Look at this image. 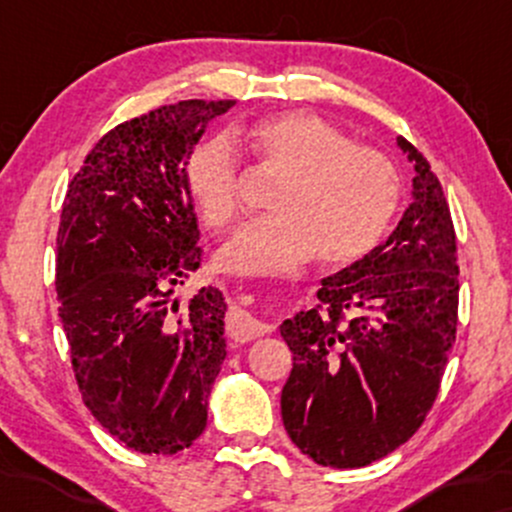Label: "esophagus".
Wrapping results in <instances>:
<instances>
[{"mask_svg": "<svg viewBox=\"0 0 512 512\" xmlns=\"http://www.w3.org/2000/svg\"><path fill=\"white\" fill-rule=\"evenodd\" d=\"M267 332H272V325L257 320L255 315H250L248 310L236 308L231 315H228V334L236 342H252V339L264 337Z\"/></svg>", "mask_w": 512, "mask_h": 512, "instance_id": "obj_1", "label": "esophagus"}]
</instances>
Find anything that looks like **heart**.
I'll return each instance as SVG.
<instances>
[{
  "instance_id": "heart-1",
  "label": "heart",
  "mask_w": 512,
  "mask_h": 512,
  "mask_svg": "<svg viewBox=\"0 0 512 512\" xmlns=\"http://www.w3.org/2000/svg\"><path fill=\"white\" fill-rule=\"evenodd\" d=\"M260 166L281 175L267 219L245 226L219 252L233 274H281L317 250L325 264H349L385 236L399 204L397 170L313 113L262 117L236 134ZM192 202L211 231L238 219V161L221 137L192 146L182 166Z\"/></svg>"
}]
</instances>
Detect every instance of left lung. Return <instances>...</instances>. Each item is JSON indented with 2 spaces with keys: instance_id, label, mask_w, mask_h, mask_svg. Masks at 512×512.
<instances>
[{
  "instance_id": "8db88e82",
  "label": "left lung",
  "mask_w": 512,
  "mask_h": 512,
  "mask_svg": "<svg viewBox=\"0 0 512 512\" xmlns=\"http://www.w3.org/2000/svg\"><path fill=\"white\" fill-rule=\"evenodd\" d=\"M411 204L368 255L322 279L313 310L284 320L293 370L281 419L322 467L354 469L390 455L433 407L457 330V240L443 187L419 151Z\"/></svg>"
}]
</instances>
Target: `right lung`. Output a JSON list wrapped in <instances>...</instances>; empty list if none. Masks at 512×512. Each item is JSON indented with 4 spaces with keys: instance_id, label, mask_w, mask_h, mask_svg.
<instances>
[{
    "instance_id": "add662e5",
    "label": "right lung",
    "mask_w": 512,
    "mask_h": 512,
    "mask_svg": "<svg viewBox=\"0 0 512 512\" xmlns=\"http://www.w3.org/2000/svg\"><path fill=\"white\" fill-rule=\"evenodd\" d=\"M233 103L180 101L122 122L64 199L55 284L76 383L98 424L144 455L202 436L226 358L223 293H173L202 264L182 166Z\"/></svg>"
}]
</instances>
